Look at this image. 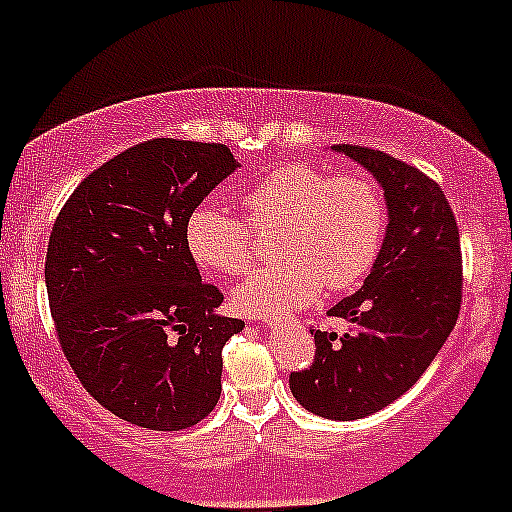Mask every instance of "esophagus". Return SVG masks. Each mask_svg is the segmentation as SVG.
Segmentation results:
<instances>
[{"mask_svg": "<svg viewBox=\"0 0 512 512\" xmlns=\"http://www.w3.org/2000/svg\"><path fill=\"white\" fill-rule=\"evenodd\" d=\"M255 320H257V322H260V325H262V327H269V325H272V317H269V315H257V317H255Z\"/></svg>", "mask_w": 512, "mask_h": 512, "instance_id": "esophagus-1", "label": "esophagus"}]
</instances>
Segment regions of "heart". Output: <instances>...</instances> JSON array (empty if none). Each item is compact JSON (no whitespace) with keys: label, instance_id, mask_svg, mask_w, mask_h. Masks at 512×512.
Wrapping results in <instances>:
<instances>
[{"label":"heart","instance_id":"heart-1","mask_svg":"<svg viewBox=\"0 0 512 512\" xmlns=\"http://www.w3.org/2000/svg\"><path fill=\"white\" fill-rule=\"evenodd\" d=\"M243 204L255 231H281L274 245L281 262L233 291V303L245 313L272 315L313 303L322 286L351 291L378 260L387 207L368 175H332L313 163H284L269 168ZM185 245L192 260L214 274H245L257 260L247 223L214 204L190 211Z\"/></svg>","mask_w":512,"mask_h":512}]
</instances>
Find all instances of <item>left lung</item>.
I'll use <instances>...</instances> for the list:
<instances>
[{"mask_svg":"<svg viewBox=\"0 0 512 512\" xmlns=\"http://www.w3.org/2000/svg\"><path fill=\"white\" fill-rule=\"evenodd\" d=\"M385 192L383 248L361 291L330 308L349 334H315L313 366L291 373L301 407L332 421L375 414L431 366L462 305V252L455 214L436 180L419 168L356 144H339Z\"/></svg>","mask_w":512,"mask_h":512,"instance_id":"obj_1","label":"left lung"}]
</instances>
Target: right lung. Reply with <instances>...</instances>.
Instances as JSON below:
<instances>
[{
  "label": "right lung",
  "instance_id": "obj_1",
  "mask_svg": "<svg viewBox=\"0 0 512 512\" xmlns=\"http://www.w3.org/2000/svg\"><path fill=\"white\" fill-rule=\"evenodd\" d=\"M238 168L226 144L151 139L122 151L67 199L45 286L69 366L115 416L182 431L221 395L223 344L245 327L216 315L185 245L190 211Z\"/></svg>",
  "mask_w": 512,
  "mask_h": 512
}]
</instances>
